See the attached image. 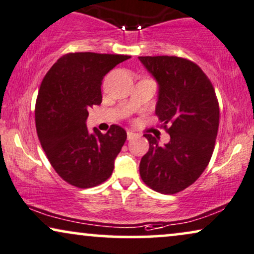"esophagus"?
<instances>
[{
  "label": "esophagus",
  "mask_w": 254,
  "mask_h": 254,
  "mask_svg": "<svg viewBox=\"0 0 254 254\" xmlns=\"http://www.w3.org/2000/svg\"><path fill=\"white\" fill-rule=\"evenodd\" d=\"M134 136H135V133H133V131H130V130L127 131V139L128 140H131Z\"/></svg>",
  "instance_id": "esophagus-1"
}]
</instances>
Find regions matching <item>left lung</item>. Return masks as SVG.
Segmentation results:
<instances>
[{"label": "left lung", "mask_w": 254, "mask_h": 254, "mask_svg": "<svg viewBox=\"0 0 254 254\" xmlns=\"http://www.w3.org/2000/svg\"><path fill=\"white\" fill-rule=\"evenodd\" d=\"M155 79V113L170 135L144 134L149 150L141 159L140 176L161 193H176L195 182L212 156L219 126V107L211 81L195 63L175 56L139 57Z\"/></svg>", "instance_id": "1"}]
</instances>
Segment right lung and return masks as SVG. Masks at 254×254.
I'll return each instance as SVG.
<instances>
[{"label": "right lung", "instance_id": "add662e5", "mask_svg": "<svg viewBox=\"0 0 254 254\" xmlns=\"http://www.w3.org/2000/svg\"><path fill=\"white\" fill-rule=\"evenodd\" d=\"M129 58L93 52L67 54L50 68L36 101V129L56 173L78 188H92L112 175L127 133L113 125L106 134L86 127L88 108L100 105L103 79Z\"/></svg>", "mask_w": 254, "mask_h": 254}]
</instances>
